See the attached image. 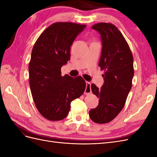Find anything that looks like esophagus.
I'll use <instances>...</instances> for the list:
<instances>
[{
	"label": "esophagus",
	"instance_id": "esophagus-1",
	"mask_svg": "<svg viewBox=\"0 0 157 157\" xmlns=\"http://www.w3.org/2000/svg\"><path fill=\"white\" fill-rule=\"evenodd\" d=\"M86 88L85 90L84 94L86 95H88L92 92V90H91V83L90 82H86Z\"/></svg>",
	"mask_w": 157,
	"mask_h": 157
}]
</instances>
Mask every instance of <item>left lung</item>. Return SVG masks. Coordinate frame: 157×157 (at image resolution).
<instances>
[{
	"label": "left lung",
	"instance_id": "left-lung-1",
	"mask_svg": "<svg viewBox=\"0 0 157 157\" xmlns=\"http://www.w3.org/2000/svg\"><path fill=\"white\" fill-rule=\"evenodd\" d=\"M99 32L102 51L99 66L104 71L101 88L92 84L94 94L99 98L98 106L89 111L91 120L98 124L113 121L124 107L134 77V58L128 42L118 28L111 23H98L92 27Z\"/></svg>",
	"mask_w": 157,
	"mask_h": 157
}]
</instances>
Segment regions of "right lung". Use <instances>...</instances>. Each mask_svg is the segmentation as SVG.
I'll return each instance as SVG.
<instances>
[{"label":"right lung","mask_w":157,"mask_h":157,"mask_svg":"<svg viewBox=\"0 0 157 157\" xmlns=\"http://www.w3.org/2000/svg\"><path fill=\"white\" fill-rule=\"evenodd\" d=\"M85 25L72 22L52 23L33 46L29 63V85L38 111L52 121L67 117L73 99L82 96L86 82L78 76H61V68L70 59V48Z\"/></svg>","instance_id":"obj_1"}]
</instances>
